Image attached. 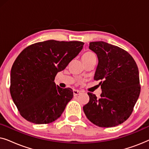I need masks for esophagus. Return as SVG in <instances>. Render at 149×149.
Instances as JSON below:
<instances>
[{"instance_id": "esophagus-1", "label": "esophagus", "mask_w": 149, "mask_h": 149, "mask_svg": "<svg viewBox=\"0 0 149 149\" xmlns=\"http://www.w3.org/2000/svg\"><path fill=\"white\" fill-rule=\"evenodd\" d=\"M81 93V91H78V90H76V89H74V90H73V94H74V96H76V95H78Z\"/></svg>"}]
</instances>
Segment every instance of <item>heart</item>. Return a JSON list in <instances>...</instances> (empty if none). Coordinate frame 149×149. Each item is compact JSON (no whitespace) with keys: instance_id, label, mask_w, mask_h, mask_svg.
<instances>
[{"instance_id":"b5f03b06","label":"heart","mask_w":149,"mask_h":149,"mask_svg":"<svg viewBox=\"0 0 149 149\" xmlns=\"http://www.w3.org/2000/svg\"><path fill=\"white\" fill-rule=\"evenodd\" d=\"M93 57H95V55L93 54V53L91 52H86L82 56V60H87V59H89V58H93Z\"/></svg>"}]
</instances>
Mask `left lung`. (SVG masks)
<instances>
[{
	"label": "left lung",
	"mask_w": 149,
	"mask_h": 149,
	"mask_svg": "<svg viewBox=\"0 0 149 149\" xmlns=\"http://www.w3.org/2000/svg\"><path fill=\"white\" fill-rule=\"evenodd\" d=\"M89 49L98 59L93 79L100 81L102 94L97 98L89 92V101L83 111L95 125L115 127L130 117L139 97L137 64L126 51L104 41L89 42Z\"/></svg>",
	"instance_id": "obj_1"
}]
</instances>
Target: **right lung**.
Segmentation results:
<instances>
[{"label":"right lung","mask_w":149,"mask_h":149,"mask_svg":"<svg viewBox=\"0 0 149 149\" xmlns=\"http://www.w3.org/2000/svg\"><path fill=\"white\" fill-rule=\"evenodd\" d=\"M83 45L49 40L31 45L20 53L11 68L10 93L24 119L47 124L60 117L73 91L56 85L55 77L80 53Z\"/></svg>","instance_id":"1"}]
</instances>
